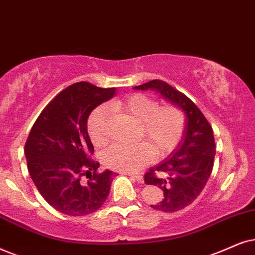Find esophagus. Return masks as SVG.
<instances>
[{"mask_svg": "<svg viewBox=\"0 0 255 255\" xmlns=\"http://www.w3.org/2000/svg\"><path fill=\"white\" fill-rule=\"evenodd\" d=\"M128 175L130 176V178H133L134 180H136L137 182L142 183L143 182V176L140 175V174H133V173H128Z\"/></svg>", "mask_w": 255, "mask_h": 255, "instance_id": "esophagus-1", "label": "esophagus"}]
</instances>
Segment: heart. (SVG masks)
<instances>
[{
	"instance_id": "1",
	"label": "heart",
	"mask_w": 255,
	"mask_h": 255,
	"mask_svg": "<svg viewBox=\"0 0 255 255\" xmlns=\"http://www.w3.org/2000/svg\"><path fill=\"white\" fill-rule=\"evenodd\" d=\"M112 108L125 113L138 122L137 137L146 142L134 144L115 143L102 154V161L108 168L118 172H136L153 160L154 153L163 157L178 147L185 133L186 117L175 105L160 106L157 100L136 93L112 102ZM109 113L105 106H99L88 119V133L96 147L108 142Z\"/></svg>"
}]
</instances>
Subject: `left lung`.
Masks as SVG:
<instances>
[{"label":"left lung","mask_w":255,"mask_h":255,"mask_svg":"<svg viewBox=\"0 0 255 255\" xmlns=\"http://www.w3.org/2000/svg\"><path fill=\"white\" fill-rule=\"evenodd\" d=\"M136 89H156L186 113V128L178 149L166 161L144 174V183L160 187L162 201L150 205L156 211L174 213L195 201L205 188L214 165L215 141L213 128L194 102L162 80H151ZM165 173L159 178L156 172Z\"/></svg>","instance_id":"obj_1"}]
</instances>
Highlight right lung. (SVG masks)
Returning <instances> with one entry per match:
<instances>
[{
    "label": "right lung",
    "instance_id": "1",
    "mask_svg": "<svg viewBox=\"0 0 255 255\" xmlns=\"http://www.w3.org/2000/svg\"><path fill=\"white\" fill-rule=\"evenodd\" d=\"M117 94L81 81L67 87L38 115L24 144L30 178L43 199L61 213L80 217L98 211L111 192L113 172H99L87 120ZM86 176L87 183L82 179Z\"/></svg>",
    "mask_w": 255,
    "mask_h": 255
}]
</instances>
